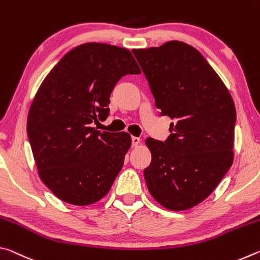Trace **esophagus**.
<instances>
[{
    "instance_id": "34e87169",
    "label": "esophagus",
    "mask_w": 260,
    "mask_h": 260,
    "mask_svg": "<svg viewBox=\"0 0 260 260\" xmlns=\"http://www.w3.org/2000/svg\"><path fill=\"white\" fill-rule=\"evenodd\" d=\"M140 143H141V139L138 138V136H133V138H132V144H133V147H138Z\"/></svg>"
}]
</instances>
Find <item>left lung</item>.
Instances as JSON below:
<instances>
[{
    "label": "left lung",
    "instance_id": "obj_1",
    "mask_svg": "<svg viewBox=\"0 0 260 260\" xmlns=\"http://www.w3.org/2000/svg\"><path fill=\"white\" fill-rule=\"evenodd\" d=\"M132 51L157 109L174 120L165 142L146 140L148 190L167 210L191 209L211 195L234 160V101L203 55L187 43Z\"/></svg>",
    "mask_w": 260,
    "mask_h": 260
}]
</instances>
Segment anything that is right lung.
<instances>
[{
  "label": "right lung",
  "mask_w": 260,
  "mask_h": 260,
  "mask_svg": "<svg viewBox=\"0 0 260 260\" xmlns=\"http://www.w3.org/2000/svg\"><path fill=\"white\" fill-rule=\"evenodd\" d=\"M141 70L126 48L88 42L64 55L39 87L27 135L42 182L69 204H94L107 195L132 144L126 132L91 127L109 116L110 95L126 74Z\"/></svg>",
  "instance_id": "1"
}]
</instances>
